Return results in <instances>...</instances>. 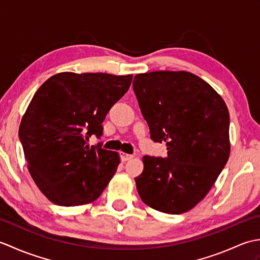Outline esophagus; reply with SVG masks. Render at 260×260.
I'll list each match as a JSON object with an SVG mask.
<instances>
[{
  "label": "esophagus",
  "instance_id": "1",
  "mask_svg": "<svg viewBox=\"0 0 260 260\" xmlns=\"http://www.w3.org/2000/svg\"><path fill=\"white\" fill-rule=\"evenodd\" d=\"M133 157H134V155H132V154H127V153H124V152H120V159L123 162L128 161V159L133 158Z\"/></svg>",
  "mask_w": 260,
  "mask_h": 260
}]
</instances>
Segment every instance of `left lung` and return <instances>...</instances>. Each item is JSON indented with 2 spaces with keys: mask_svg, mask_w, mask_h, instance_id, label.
I'll use <instances>...</instances> for the list:
<instances>
[{
  "mask_svg": "<svg viewBox=\"0 0 260 260\" xmlns=\"http://www.w3.org/2000/svg\"><path fill=\"white\" fill-rule=\"evenodd\" d=\"M133 88L152 140L168 146V157L143 156L137 191L152 209L184 213L203 200L228 162L227 105L207 81L187 71L139 74Z\"/></svg>",
  "mask_w": 260,
  "mask_h": 260,
  "instance_id": "left-lung-1",
  "label": "left lung"
}]
</instances>
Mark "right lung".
<instances>
[{
    "label": "right lung",
    "mask_w": 260,
    "mask_h": 260,
    "mask_svg": "<svg viewBox=\"0 0 260 260\" xmlns=\"http://www.w3.org/2000/svg\"><path fill=\"white\" fill-rule=\"evenodd\" d=\"M133 75L59 73L39 88L22 117L19 136L27 170L58 206L88 204L116 173L117 152L87 144L103 134L109 109L128 90Z\"/></svg>",
    "instance_id": "obj_1"
}]
</instances>
